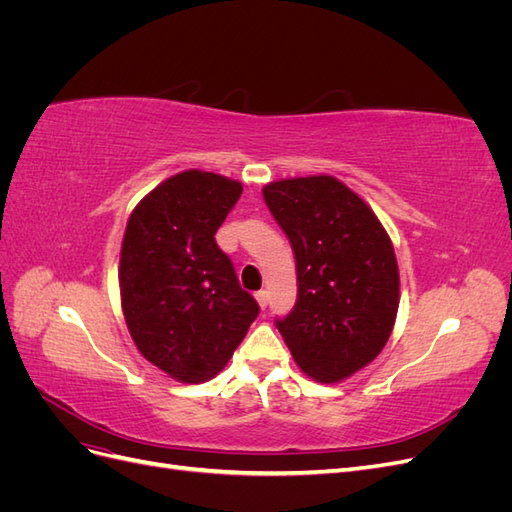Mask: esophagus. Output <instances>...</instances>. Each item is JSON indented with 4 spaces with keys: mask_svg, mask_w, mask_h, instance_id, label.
Segmentation results:
<instances>
[{
    "mask_svg": "<svg viewBox=\"0 0 512 512\" xmlns=\"http://www.w3.org/2000/svg\"><path fill=\"white\" fill-rule=\"evenodd\" d=\"M256 301H258V305L265 309L267 305H269V294H267V290H258L256 292Z\"/></svg>",
    "mask_w": 512,
    "mask_h": 512,
    "instance_id": "34e87169",
    "label": "esophagus"
}]
</instances>
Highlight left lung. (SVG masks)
Here are the masks:
<instances>
[{"label": "left lung", "instance_id": "obj_1", "mask_svg": "<svg viewBox=\"0 0 512 512\" xmlns=\"http://www.w3.org/2000/svg\"><path fill=\"white\" fill-rule=\"evenodd\" d=\"M262 196L297 260V303L277 329L309 378L344 380L391 337L399 307L393 243L365 200L331 175L273 181Z\"/></svg>", "mask_w": 512, "mask_h": 512}]
</instances>
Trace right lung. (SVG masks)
Here are the masks:
<instances>
[{"mask_svg": "<svg viewBox=\"0 0 512 512\" xmlns=\"http://www.w3.org/2000/svg\"><path fill=\"white\" fill-rule=\"evenodd\" d=\"M241 192L239 181L183 170L134 207L123 235L119 288L128 331L138 352L179 382L218 376L260 312L215 243Z\"/></svg>", "mask_w": 512, "mask_h": 512, "instance_id": "obj_1", "label": "right lung"}]
</instances>
